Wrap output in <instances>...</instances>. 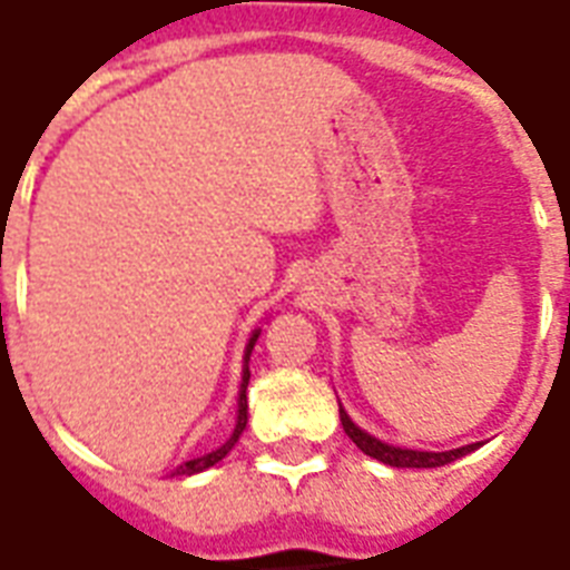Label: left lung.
<instances>
[{
    "label": "left lung",
    "mask_w": 570,
    "mask_h": 570,
    "mask_svg": "<svg viewBox=\"0 0 570 570\" xmlns=\"http://www.w3.org/2000/svg\"><path fill=\"white\" fill-rule=\"evenodd\" d=\"M338 419H342V428H345V434L354 440L360 449H363L368 458H377L381 464H390V466H443V464H452L458 458H464L466 452H473L475 445H464V449H452V452H416V449H399V445H390V443H381L377 436L365 434L360 428L351 422L345 410L338 407Z\"/></svg>",
    "instance_id": "1"
}]
</instances>
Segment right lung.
<instances>
[{"instance_id": "1", "label": "right lung", "mask_w": 570, "mask_h": 570, "mask_svg": "<svg viewBox=\"0 0 570 570\" xmlns=\"http://www.w3.org/2000/svg\"><path fill=\"white\" fill-rule=\"evenodd\" d=\"M255 338H258V333L249 338V345H246V363H249V354H253L255 347ZM246 383H249V365H244V383H240V399H237V425H235V434L228 436L216 452L205 454V458H196V461H187V464H180L178 470L171 475H193V473H202V470H207V466H214L216 461H223L225 454L232 452V445L237 443V436L244 434L246 428Z\"/></svg>"}]
</instances>
